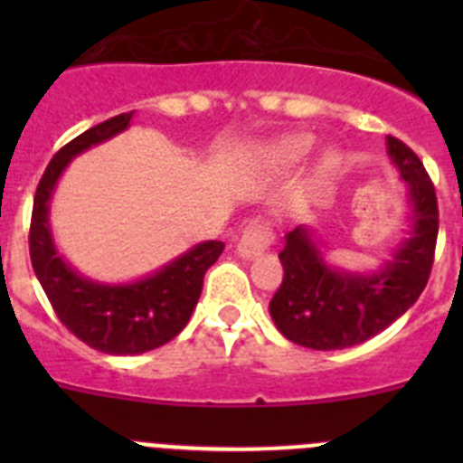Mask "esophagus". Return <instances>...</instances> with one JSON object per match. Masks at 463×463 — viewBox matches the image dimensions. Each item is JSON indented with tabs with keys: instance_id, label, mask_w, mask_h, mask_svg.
I'll return each instance as SVG.
<instances>
[{
	"instance_id": "obj_1",
	"label": "esophagus",
	"mask_w": 463,
	"mask_h": 463,
	"mask_svg": "<svg viewBox=\"0 0 463 463\" xmlns=\"http://www.w3.org/2000/svg\"><path fill=\"white\" fill-rule=\"evenodd\" d=\"M271 243H273L271 224L264 222V220H255V222H250L243 229V234H241L236 250H239V255L245 257V260H252V257L261 255V252L267 250Z\"/></svg>"
}]
</instances>
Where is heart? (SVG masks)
<instances>
[{
	"label": "heart",
	"mask_w": 463,
	"mask_h": 463,
	"mask_svg": "<svg viewBox=\"0 0 463 463\" xmlns=\"http://www.w3.org/2000/svg\"><path fill=\"white\" fill-rule=\"evenodd\" d=\"M313 143L315 138L310 134H289V137H282L271 150L273 162L280 166L297 165V162H301L313 150Z\"/></svg>",
	"instance_id": "heart-1"
}]
</instances>
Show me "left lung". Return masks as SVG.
<instances>
[{
    "label": "left lung",
    "instance_id": "obj_1",
    "mask_svg": "<svg viewBox=\"0 0 463 463\" xmlns=\"http://www.w3.org/2000/svg\"><path fill=\"white\" fill-rule=\"evenodd\" d=\"M387 153L408 183L411 229L392 260L375 273L331 269L313 232L285 234L280 288L269 313L288 341L310 350H343L369 341L399 320L427 288L439 239V202L427 169L406 143L387 137Z\"/></svg>",
    "mask_w": 463,
    "mask_h": 463
}]
</instances>
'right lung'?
<instances>
[{
    "label": "right lung",
    "mask_w": 463,
    "mask_h": 463,
    "mask_svg": "<svg viewBox=\"0 0 463 463\" xmlns=\"http://www.w3.org/2000/svg\"><path fill=\"white\" fill-rule=\"evenodd\" d=\"M134 110L90 127L55 153L41 175L30 224V257L41 288L60 322L85 345L106 354H141L175 338L190 322L203 276L222 255V241H206L175 257L153 276L104 285L79 276L52 243L48 211L57 178L76 155L125 132Z\"/></svg>",
    "instance_id": "1"
}]
</instances>
